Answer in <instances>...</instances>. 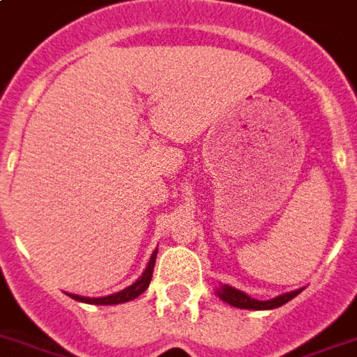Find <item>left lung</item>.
Returning a JSON list of instances; mask_svg holds the SVG:
<instances>
[{
  "label": "left lung",
  "instance_id": "obj_1",
  "mask_svg": "<svg viewBox=\"0 0 357 357\" xmlns=\"http://www.w3.org/2000/svg\"><path fill=\"white\" fill-rule=\"evenodd\" d=\"M303 290H305V287L287 291V294H281V296L273 297V299H268V301H259L255 297H250L248 294H244L243 290H237V288L229 287V284H219V288L215 290V294H217L222 301L228 303L229 306H235V308H244V310H273V308H279V306H282L284 303H288L296 296H299Z\"/></svg>",
  "mask_w": 357,
  "mask_h": 357
}]
</instances>
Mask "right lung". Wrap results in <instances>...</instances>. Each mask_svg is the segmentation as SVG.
Masks as SVG:
<instances>
[{"mask_svg": "<svg viewBox=\"0 0 357 357\" xmlns=\"http://www.w3.org/2000/svg\"><path fill=\"white\" fill-rule=\"evenodd\" d=\"M157 253H158V248L151 253V259H149V263H147V266H146V270L142 272V275H140L137 281L132 282V284H129L128 288H123V290L116 291V294H111V296H105V297H84V296H78V294H67V296L73 297L75 301L87 303V305H120V303L132 301V299H137L140 294H144V291L149 288Z\"/></svg>", "mask_w": 357, "mask_h": 357, "instance_id": "right-lung-1", "label": "right lung"}]
</instances>
